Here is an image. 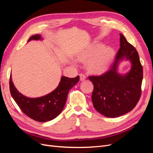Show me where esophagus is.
I'll return each mask as SVG.
<instances>
[{"label":"esophagus","instance_id":"1","mask_svg":"<svg viewBox=\"0 0 153 153\" xmlns=\"http://www.w3.org/2000/svg\"><path fill=\"white\" fill-rule=\"evenodd\" d=\"M85 78H86V76H85V75H84V74H80V80L81 81L85 80Z\"/></svg>","mask_w":153,"mask_h":153}]
</instances>
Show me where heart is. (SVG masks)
Returning a JSON list of instances; mask_svg holds the SVG:
<instances>
[{
  "instance_id": "obj_1",
  "label": "heart",
  "mask_w": 153,
  "mask_h": 153,
  "mask_svg": "<svg viewBox=\"0 0 153 153\" xmlns=\"http://www.w3.org/2000/svg\"><path fill=\"white\" fill-rule=\"evenodd\" d=\"M115 52L110 47L98 43L91 45L76 55L77 61L87 62V68L90 73L101 74L106 71L114 57ZM75 65V62H71Z\"/></svg>"
}]
</instances>
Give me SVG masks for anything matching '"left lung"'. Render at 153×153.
<instances>
[{
    "label": "left lung",
    "instance_id": "1",
    "mask_svg": "<svg viewBox=\"0 0 153 153\" xmlns=\"http://www.w3.org/2000/svg\"><path fill=\"white\" fill-rule=\"evenodd\" d=\"M129 60L131 69L124 75L118 72L119 63ZM94 85L92 101L94 107L106 117H117L132 110L141 95L143 69L135 48L120 34V48L113 65L100 76L89 77Z\"/></svg>",
    "mask_w": 153,
    "mask_h": 153
}]
</instances>
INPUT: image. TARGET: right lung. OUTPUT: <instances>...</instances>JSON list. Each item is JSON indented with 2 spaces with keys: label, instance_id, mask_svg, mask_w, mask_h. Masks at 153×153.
<instances>
[{
  "label": "right lung",
  "instance_id": "obj_1",
  "mask_svg": "<svg viewBox=\"0 0 153 153\" xmlns=\"http://www.w3.org/2000/svg\"><path fill=\"white\" fill-rule=\"evenodd\" d=\"M43 39L40 34L31 36V40ZM80 80L79 76L75 78L61 76L57 87L50 93L39 97L28 98L19 92L14 85L11 75L10 78L11 94L21 110L27 116L38 122L51 121L61 113L66 104L68 92Z\"/></svg>",
  "mask_w": 153,
  "mask_h": 153
}]
</instances>
